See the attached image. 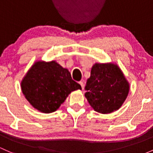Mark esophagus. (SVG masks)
I'll list each match as a JSON object with an SVG mask.
<instances>
[{
    "mask_svg": "<svg viewBox=\"0 0 153 153\" xmlns=\"http://www.w3.org/2000/svg\"><path fill=\"white\" fill-rule=\"evenodd\" d=\"M79 85H81L82 89L84 90V88H85V85H84V82H82V81H80L79 82Z\"/></svg>",
    "mask_w": 153,
    "mask_h": 153,
    "instance_id": "obj_1",
    "label": "esophagus"
}]
</instances>
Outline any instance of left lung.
I'll list each match as a JSON object with an SVG mask.
<instances>
[{
  "label": "left lung",
  "instance_id": "8db88e82",
  "mask_svg": "<svg viewBox=\"0 0 153 153\" xmlns=\"http://www.w3.org/2000/svg\"><path fill=\"white\" fill-rule=\"evenodd\" d=\"M85 89V97L93 109L107 114L122 106L128 94L129 85L117 65L96 63Z\"/></svg>",
  "mask_w": 153,
  "mask_h": 153
}]
</instances>
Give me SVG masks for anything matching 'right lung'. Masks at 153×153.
<instances>
[{
    "instance_id": "obj_1",
    "label": "right lung",
    "mask_w": 153,
    "mask_h": 153,
    "mask_svg": "<svg viewBox=\"0 0 153 153\" xmlns=\"http://www.w3.org/2000/svg\"><path fill=\"white\" fill-rule=\"evenodd\" d=\"M21 88L30 104L44 113L56 111L68 94L82 89L68 69L55 61L36 62L24 77Z\"/></svg>"
}]
</instances>
